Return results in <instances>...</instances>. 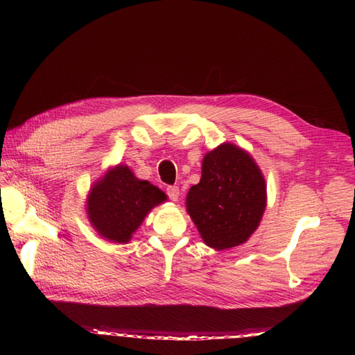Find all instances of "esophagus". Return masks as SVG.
I'll use <instances>...</instances> for the list:
<instances>
[{
	"label": "esophagus",
	"instance_id": "esophagus-1",
	"mask_svg": "<svg viewBox=\"0 0 355 355\" xmlns=\"http://www.w3.org/2000/svg\"><path fill=\"white\" fill-rule=\"evenodd\" d=\"M166 193H168V197L172 201H178L180 200V189L178 186H169L168 189H166Z\"/></svg>",
	"mask_w": 355,
	"mask_h": 355
}]
</instances>
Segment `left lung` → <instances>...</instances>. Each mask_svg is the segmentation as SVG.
I'll use <instances>...</instances> for the list:
<instances>
[{
  "label": "left lung",
  "mask_w": 355,
  "mask_h": 355,
  "mask_svg": "<svg viewBox=\"0 0 355 355\" xmlns=\"http://www.w3.org/2000/svg\"><path fill=\"white\" fill-rule=\"evenodd\" d=\"M266 180L252 155L223 143L202 158L201 180L186 207L205 244L215 250L244 244L258 229L267 205Z\"/></svg>",
  "instance_id": "8db88e82"
}]
</instances>
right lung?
Masks as SVG:
<instances>
[{"instance_id":"1","label":"right lung","mask_w":355,"mask_h":355,"mask_svg":"<svg viewBox=\"0 0 355 355\" xmlns=\"http://www.w3.org/2000/svg\"><path fill=\"white\" fill-rule=\"evenodd\" d=\"M164 200V192L157 186L139 180L128 166L117 164L92 186L87 215L102 238L126 244L150 209Z\"/></svg>"}]
</instances>
